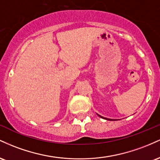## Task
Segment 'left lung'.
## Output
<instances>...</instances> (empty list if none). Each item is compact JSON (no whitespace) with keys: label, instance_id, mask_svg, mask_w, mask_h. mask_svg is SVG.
Returning <instances> with one entry per match:
<instances>
[{"label":"left lung","instance_id":"left-lung-1","mask_svg":"<svg viewBox=\"0 0 160 160\" xmlns=\"http://www.w3.org/2000/svg\"><path fill=\"white\" fill-rule=\"evenodd\" d=\"M99 116V117H102V118H104V117H102V116H100V115H98ZM104 119H106V120H111V119H108V118H104Z\"/></svg>","mask_w":160,"mask_h":160}]
</instances>
